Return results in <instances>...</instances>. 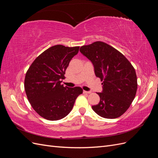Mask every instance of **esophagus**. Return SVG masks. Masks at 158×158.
Returning <instances> with one entry per match:
<instances>
[{
	"label": "esophagus",
	"instance_id": "esophagus-1",
	"mask_svg": "<svg viewBox=\"0 0 158 158\" xmlns=\"http://www.w3.org/2000/svg\"><path fill=\"white\" fill-rule=\"evenodd\" d=\"M83 92L84 94H91V93H92V92H91V91H85V90H84Z\"/></svg>",
	"mask_w": 158,
	"mask_h": 158
}]
</instances>
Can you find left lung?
Instances as JSON below:
<instances>
[{
	"label": "left lung",
	"instance_id": "8db88e82",
	"mask_svg": "<svg viewBox=\"0 0 158 158\" xmlns=\"http://www.w3.org/2000/svg\"><path fill=\"white\" fill-rule=\"evenodd\" d=\"M80 51L92 62L95 74L103 81V90L98 93L100 102L92 106L100 117L115 118L130 107L137 90L135 69L121 52L102 41L80 47Z\"/></svg>",
	"mask_w": 158,
	"mask_h": 158
}]
</instances>
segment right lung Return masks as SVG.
Wrapping results in <instances>:
<instances>
[{
    "label": "right lung",
    "mask_w": 158,
    "mask_h": 158,
    "mask_svg": "<svg viewBox=\"0 0 158 158\" xmlns=\"http://www.w3.org/2000/svg\"><path fill=\"white\" fill-rule=\"evenodd\" d=\"M80 47L52 46L38 56L27 70L24 88L28 101L41 117L49 121L65 117L76 99L82 94L80 87H64L61 82L70 61Z\"/></svg>",
    "instance_id": "add662e5"
}]
</instances>
